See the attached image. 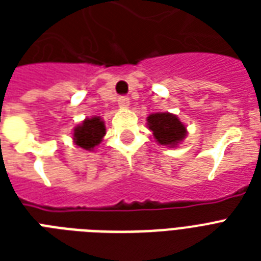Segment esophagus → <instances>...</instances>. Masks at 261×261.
<instances>
[{
    "label": "esophagus",
    "instance_id": "1",
    "mask_svg": "<svg viewBox=\"0 0 261 261\" xmlns=\"http://www.w3.org/2000/svg\"><path fill=\"white\" fill-rule=\"evenodd\" d=\"M118 102L122 108H127V107L130 106V98L127 97V96H120V97L118 98Z\"/></svg>",
    "mask_w": 261,
    "mask_h": 261
}]
</instances>
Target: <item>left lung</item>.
<instances>
[{"instance_id": "left-lung-1", "label": "left lung", "mask_w": 261, "mask_h": 261, "mask_svg": "<svg viewBox=\"0 0 261 261\" xmlns=\"http://www.w3.org/2000/svg\"><path fill=\"white\" fill-rule=\"evenodd\" d=\"M147 126L153 131L157 142L164 146H176L184 141L187 130L176 115L169 112H159L147 116Z\"/></svg>"}]
</instances>
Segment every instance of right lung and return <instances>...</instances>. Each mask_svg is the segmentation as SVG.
I'll use <instances>...</instances> for the list:
<instances>
[{
    "mask_svg": "<svg viewBox=\"0 0 261 261\" xmlns=\"http://www.w3.org/2000/svg\"><path fill=\"white\" fill-rule=\"evenodd\" d=\"M106 135V126L101 118L93 116L87 118L80 126L74 128L73 139L77 146L85 150H93L98 143L101 142L102 137Z\"/></svg>",
    "mask_w": 261,
    "mask_h": 261,
    "instance_id": "1",
    "label": "right lung"
}]
</instances>
